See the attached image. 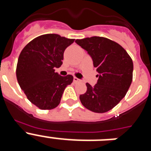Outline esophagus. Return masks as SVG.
<instances>
[{
    "mask_svg": "<svg viewBox=\"0 0 151 151\" xmlns=\"http://www.w3.org/2000/svg\"><path fill=\"white\" fill-rule=\"evenodd\" d=\"M73 82H74L75 83H77V82H80V79H78L76 77H74V78H73Z\"/></svg>",
    "mask_w": 151,
    "mask_h": 151,
    "instance_id": "1",
    "label": "esophagus"
}]
</instances>
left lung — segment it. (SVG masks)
I'll return each mask as SVG.
<instances>
[{"label": "left lung", "instance_id": "left-lung-1", "mask_svg": "<svg viewBox=\"0 0 151 151\" xmlns=\"http://www.w3.org/2000/svg\"><path fill=\"white\" fill-rule=\"evenodd\" d=\"M91 57L98 73L97 84L86 83L87 91L79 96L82 105L94 113L110 110L123 98L132 82L133 63L130 56L115 41L103 37L76 40Z\"/></svg>", "mask_w": 151, "mask_h": 151}]
</instances>
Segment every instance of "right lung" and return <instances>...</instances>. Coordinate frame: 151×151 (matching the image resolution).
Here are the masks:
<instances>
[{"label": "right lung", "instance_id": "obj_1", "mask_svg": "<svg viewBox=\"0 0 151 151\" xmlns=\"http://www.w3.org/2000/svg\"><path fill=\"white\" fill-rule=\"evenodd\" d=\"M75 39L57 34L38 36L22 49L18 59L17 78L29 101L41 110H51L73 82L71 75L61 76L55 68L63 64V53Z\"/></svg>", "mask_w": 151, "mask_h": 151}]
</instances>
